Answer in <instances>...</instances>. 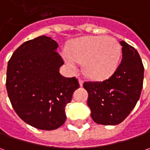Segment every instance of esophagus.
<instances>
[{"instance_id": "1", "label": "esophagus", "mask_w": 150, "mask_h": 150, "mask_svg": "<svg viewBox=\"0 0 150 150\" xmlns=\"http://www.w3.org/2000/svg\"><path fill=\"white\" fill-rule=\"evenodd\" d=\"M78 82H79V84H80V86H83V80L82 79V78H78Z\"/></svg>"}]
</instances>
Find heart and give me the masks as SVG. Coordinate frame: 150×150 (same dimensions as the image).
<instances>
[{
	"label": "heart",
	"mask_w": 150,
	"mask_h": 150,
	"mask_svg": "<svg viewBox=\"0 0 150 150\" xmlns=\"http://www.w3.org/2000/svg\"><path fill=\"white\" fill-rule=\"evenodd\" d=\"M64 55L67 64L76 69L77 63H83L85 73L95 80L109 78L118 68L121 46L114 38L91 36L76 39Z\"/></svg>",
	"instance_id": "heart-1"
}]
</instances>
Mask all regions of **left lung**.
<instances>
[{
	"label": "left lung",
	"instance_id": "left-lung-1",
	"mask_svg": "<svg viewBox=\"0 0 150 150\" xmlns=\"http://www.w3.org/2000/svg\"><path fill=\"white\" fill-rule=\"evenodd\" d=\"M122 61L108 79L103 82H85L88 93V105L93 121L103 125L123 122L135 107L141 94L144 65L139 52L124 41Z\"/></svg>",
	"mask_w": 150,
	"mask_h": 150
}]
</instances>
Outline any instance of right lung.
Segmentation results:
<instances>
[{
    "label": "right lung",
    "instance_id": "obj_1",
    "mask_svg": "<svg viewBox=\"0 0 150 150\" xmlns=\"http://www.w3.org/2000/svg\"><path fill=\"white\" fill-rule=\"evenodd\" d=\"M58 44L41 36L16 50L7 64L6 90L15 112L25 123L53 130L65 123L66 105L79 88L77 78L59 72L64 64Z\"/></svg>",
    "mask_w": 150,
    "mask_h": 150
}]
</instances>
